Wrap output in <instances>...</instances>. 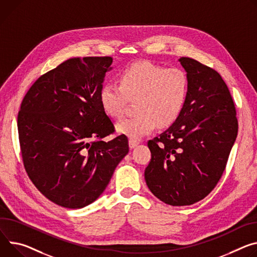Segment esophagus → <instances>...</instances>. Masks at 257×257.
<instances>
[{
	"instance_id": "34e87169",
	"label": "esophagus",
	"mask_w": 257,
	"mask_h": 257,
	"mask_svg": "<svg viewBox=\"0 0 257 257\" xmlns=\"http://www.w3.org/2000/svg\"><path fill=\"white\" fill-rule=\"evenodd\" d=\"M138 146V143L136 142V141H133V139H130L129 141V147H130V149H134L135 147H137Z\"/></svg>"
}]
</instances>
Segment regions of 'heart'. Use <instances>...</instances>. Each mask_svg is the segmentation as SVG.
Masks as SVG:
<instances>
[{"instance_id": "heart-1", "label": "heart", "mask_w": 257, "mask_h": 257, "mask_svg": "<svg viewBox=\"0 0 257 257\" xmlns=\"http://www.w3.org/2000/svg\"><path fill=\"white\" fill-rule=\"evenodd\" d=\"M189 94V78L178 68L168 69L152 62L133 63L120 76V85L106 83L99 93L103 111L110 118L123 114L128 100H136L131 118L121 120L116 131L138 141L158 125L166 127L176 121Z\"/></svg>"}]
</instances>
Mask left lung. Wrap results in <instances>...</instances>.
I'll return each mask as SVG.
<instances>
[{"label": "left lung", "instance_id": "1", "mask_svg": "<svg viewBox=\"0 0 257 257\" xmlns=\"http://www.w3.org/2000/svg\"><path fill=\"white\" fill-rule=\"evenodd\" d=\"M189 78V94L176 121L149 141L145 171L150 191L171 206L192 205L219 181L238 134L236 107L215 69L178 59Z\"/></svg>", "mask_w": 257, "mask_h": 257}]
</instances>
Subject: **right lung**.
Listing matches in <instances>:
<instances>
[{"instance_id":"1","label":"right lung","mask_w":257,"mask_h":257,"mask_svg":"<svg viewBox=\"0 0 257 257\" xmlns=\"http://www.w3.org/2000/svg\"><path fill=\"white\" fill-rule=\"evenodd\" d=\"M112 58H71L41 76L23 98L17 127L26 171L36 188L69 209L94 202L128 154L99 93Z\"/></svg>"}]
</instances>
